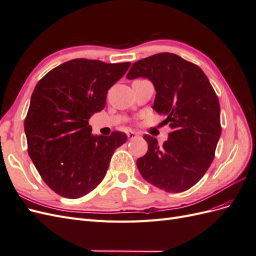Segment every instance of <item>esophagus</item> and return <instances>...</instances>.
Masks as SVG:
<instances>
[{"label":"esophagus","mask_w":256,"mask_h":256,"mask_svg":"<svg viewBox=\"0 0 256 256\" xmlns=\"http://www.w3.org/2000/svg\"><path fill=\"white\" fill-rule=\"evenodd\" d=\"M127 136H128L129 140H134V138H138V134L134 132V131H129V132L127 134Z\"/></svg>","instance_id":"obj_1"}]
</instances>
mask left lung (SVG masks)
I'll return each mask as SVG.
<instances>
[{"mask_svg":"<svg viewBox=\"0 0 256 256\" xmlns=\"http://www.w3.org/2000/svg\"><path fill=\"white\" fill-rule=\"evenodd\" d=\"M146 78L156 90L152 109L166 116L171 132L162 146L148 144L136 166L146 182L166 192H182L204 176L221 136L220 104L204 72L174 53H158L131 66L127 79Z\"/></svg>","mask_w":256,"mask_h":256,"instance_id":"1","label":"left lung"}]
</instances>
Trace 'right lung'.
Listing matches in <instances>:
<instances>
[{"instance_id": "add662e5", "label": "right lung", "mask_w": 256, "mask_h": 256, "mask_svg": "<svg viewBox=\"0 0 256 256\" xmlns=\"http://www.w3.org/2000/svg\"><path fill=\"white\" fill-rule=\"evenodd\" d=\"M130 65L76 58L36 84L24 120L28 152L44 182L60 196L79 198L94 190L113 152L126 142L120 131L94 136L88 120L104 110L108 90Z\"/></svg>"}]
</instances>
